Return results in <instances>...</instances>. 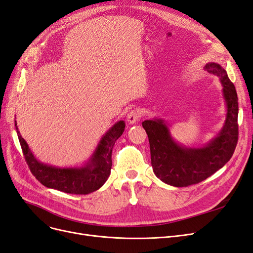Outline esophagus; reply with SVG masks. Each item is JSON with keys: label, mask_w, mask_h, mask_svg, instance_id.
I'll return each instance as SVG.
<instances>
[{"label": "esophagus", "mask_w": 253, "mask_h": 253, "mask_svg": "<svg viewBox=\"0 0 253 253\" xmlns=\"http://www.w3.org/2000/svg\"><path fill=\"white\" fill-rule=\"evenodd\" d=\"M139 119H140V114H139L138 111H136V110L130 111V112L127 114V117H126V120H127V123L129 125L137 124Z\"/></svg>", "instance_id": "esophagus-1"}]
</instances>
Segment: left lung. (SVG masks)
<instances>
[{
    "label": "left lung",
    "mask_w": 253,
    "mask_h": 253,
    "mask_svg": "<svg viewBox=\"0 0 253 253\" xmlns=\"http://www.w3.org/2000/svg\"><path fill=\"white\" fill-rule=\"evenodd\" d=\"M205 69L219 78L226 115L217 135L203 146H186L171 135L163 118L144 120L149 140L151 166L158 178L173 187H187L205 180L230 160L238 142L239 104L235 85L220 64L209 62Z\"/></svg>",
    "instance_id": "8db88e82"
}]
</instances>
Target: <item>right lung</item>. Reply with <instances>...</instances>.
<instances>
[{
    "label": "right lung",
    "instance_id": "1",
    "mask_svg": "<svg viewBox=\"0 0 253 253\" xmlns=\"http://www.w3.org/2000/svg\"><path fill=\"white\" fill-rule=\"evenodd\" d=\"M126 127L124 120L111 126L100 138L92 155L81 166L58 167L40 162L29 148L26 140L15 128L25 159L33 175L43 186L68 194H89L102 187L108 179L112 167V149L115 141L123 135Z\"/></svg>",
    "mask_w": 253,
    "mask_h": 253
}]
</instances>
